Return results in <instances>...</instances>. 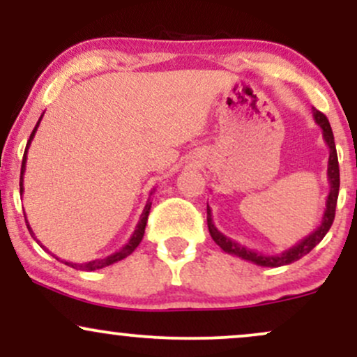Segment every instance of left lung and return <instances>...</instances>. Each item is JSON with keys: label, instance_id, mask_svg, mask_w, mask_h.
<instances>
[{"label": "left lung", "instance_id": "8db88e82", "mask_svg": "<svg viewBox=\"0 0 357 357\" xmlns=\"http://www.w3.org/2000/svg\"><path fill=\"white\" fill-rule=\"evenodd\" d=\"M314 121L317 122V126L322 129V137L326 141L327 147H329V162H327V181L331 184L329 195L326 199V210H324L321 225H319L315 230L307 235L305 238H302L298 243L294 245L292 248L285 250L282 253H273V255H265V253L255 252V250H250L245 245L238 243V241L228 238L227 235H223L218 228L215 227L211 218V210L210 206L206 208V220H208V230H210L211 238L215 240V243L223 250V252L230 253V255L240 257L243 260L252 261V264L260 265V267H282V265H289L292 261L301 260L302 257L312 250L315 245L321 241L326 233L329 231L331 225H333L334 216H335V204H337V196H339V162H337V153H335V144H334V134L331 129L329 121L324 116L322 112H319L317 109H312Z\"/></svg>", "mask_w": 357, "mask_h": 357}]
</instances>
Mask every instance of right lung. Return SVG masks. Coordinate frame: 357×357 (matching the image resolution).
Wrapping results in <instances>:
<instances>
[{"label": "right lung", "mask_w": 357, "mask_h": 357, "mask_svg": "<svg viewBox=\"0 0 357 357\" xmlns=\"http://www.w3.org/2000/svg\"><path fill=\"white\" fill-rule=\"evenodd\" d=\"M42 117H43V114H42ZM42 117H40V119H38V122H36V126H35L33 132L30 134V139H28V142H26V149H24L23 161H22V174H20V195H23V190H24V188H23V174H24V169H26V154H28V147H30L31 141H33L35 132H36V129H38L40 121H42ZM153 191H154V190H153ZM153 191L149 192V199H147V203H146L144 210H142V215H141V218H139V223H137L136 230H134L132 235H130L129 241H127V243L124 245V247H122L121 250H117V252H116V253H112V255H109V257H105V258H97V260L87 261V264H73V261H65V265H68V267H72V268H80V270H87V272H92V270H99V268L109 267V265L116 264V261H121L122 258L129 257L130 253H132L134 250L137 248V245L141 243L142 236H144L146 223H147V216H149L151 204H153V203H151V195H153ZM26 227H28V230H30L31 236H33V238L36 240L35 233H33V230H31V227H30V223H28V220H26ZM36 241H38L40 247H42L43 250H47V248L43 247L42 243H40V240H36ZM47 252H48V250H47ZM59 260H60V258H59ZM61 261H63V260H61Z\"/></svg>", "instance_id": "add662e5"}]
</instances>
